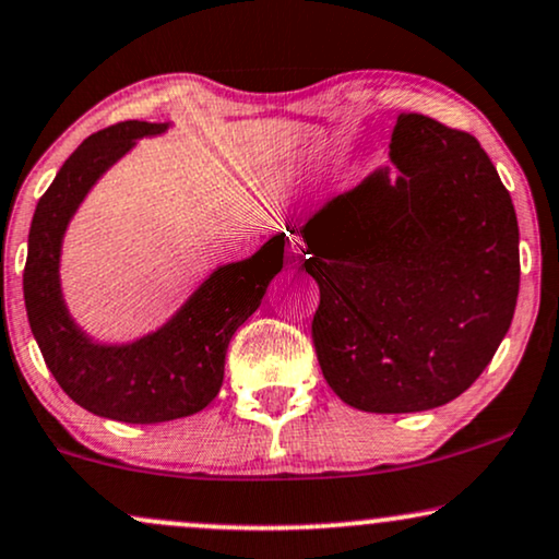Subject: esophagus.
<instances>
[{
    "label": "esophagus",
    "mask_w": 559,
    "mask_h": 559,
    "mask_svg": "<svg viewBox=\"0 0 559 559\" xmlns=\"http://www.w3.org/2000/svg\"><path fill=\"white\" fill-rule=\"evenodd\" d=\"M286 260L292 262V265H301V262L307 260V247L301 245V241H297V239H288Z\"/></svg>",
    "instance_id": "34e87169"
}]
</instances>
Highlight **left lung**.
Segmentation results:
<instances>
[{
    "mask_svg": "<svg viewBox=\"0 0 559 559\" xmlns=\"http://www.w3.org/2000/svg\"><path fill=\"white\" fill-rule=\"evenodd\" d=\"M390 166L299 226L322 378L369 414L429 412L492 361L515 312L513 200L479 140L401 114Z\"/></svg>",
    "mask_w": 559,
    "mask_h": 559,
    "instance_id": "left-lung-1",
    "label": "left lung"
}]
</instances>
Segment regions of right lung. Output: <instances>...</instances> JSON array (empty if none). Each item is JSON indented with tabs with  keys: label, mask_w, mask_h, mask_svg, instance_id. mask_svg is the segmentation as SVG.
I'll list each match as a JSON object with an SVG mask.
<instances>
[{
	"label": "right lung",
	"mask_w": 559,
	"mask_h": 559,
	"mask_svg": "<svg viewBox=\"0 0 559 559\" xmlns=\"http://www.w3.org/2000/svg\"><path fill=\"white\" fill-rule=\"evenodd\" d=\"M169 130L171 122L132 119L91 134L38 200L28 234L25 312L46 367L78 406L124 425H160L203 412L224 385L228 341L284 267L286 234H275L250 258L213 267L156 331L111 344L80 328L59 273L67 228L111 166L143 138Z\"/></svg>",
	"instance_id": "obj_1"
}]
</instances>
